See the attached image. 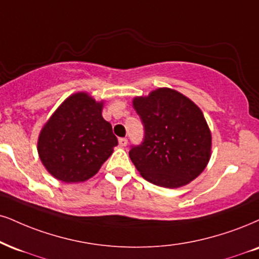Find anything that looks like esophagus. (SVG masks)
<instances>
[{
  "label": "esophagus",
  "mask_w": 259,
  "mask_h": 259,
  "mask_svg": "<svg viewBox=\"0 0 259 259\" xmlns=\"http://www.w3.org/2000/svg\"><path fill=\"white\" fill-rule=\"evenodd\" d=\"M119 145L121 148H124L127 145V139L126 138H119Z\"/></svg>",
  "instance_id": "obj_1"
}]
</instances>
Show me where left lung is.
Segmentation results:
<instances>
[{"label": "left lung", "instance_id": "1", "mask_svg": "<svg viewBox=\"0 0 259 259\" xmlns=\"http://www.w3.org/2000/svg\"><path fill=\"white\" fill-rule=\"evenodd\" d=\"M132 103L145 131L142 144L130 151L140 175L165 188L199 177L211 156V132L199 107L169 88L135 97Z\"/></svg>", "mask_w": 259, "mask_h": 259}]
</instances>
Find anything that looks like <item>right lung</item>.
<instances>
[{
  "instance_id": "right-lung-1",
  "label": "right lung",
  "mask_w": 259,
  "mask_h": 259,
  "mask_svg": "<svg viewBox=\"0 0 259 259\" xmlns=\"http://www.w3.org/2000/svg\"><path fill=\"white\" fill-rule=\"evenodd\" d=\"M103 101L88 92L67 97L47 121L37 150L44 167L63 183H82L97 174L117 145L111 124L102 116Z\"/></svg>"
}]
</instances>
